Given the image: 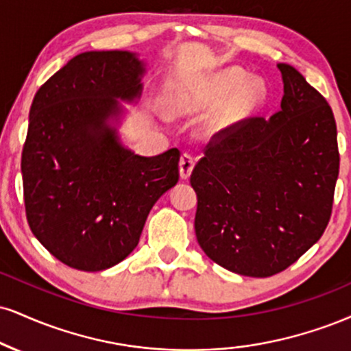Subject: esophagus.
Returning <instances> with one entry per match:
<instances>
[{"instance_id": "esophagus-1", "label": "esophagus", "mask_w": 351, "mask_h": 351, "mask_svg": "<svg viewBox=\"0 0 351 351\" xmlns=\"http://www.w3.org/2000/svg\"><path fill=\"white\" fill-rule=\"evenodd\" d=\"M193 168H194V158L191 157V155H189V154L181 155V158H180V175H181V178H183V180L189 178Z\"/></svg>"}]
</instances>
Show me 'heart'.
Here are the masks:
<instances>
[{
    "mask_svg": "<svg viewBox=\"0 0 351 351\" xmlns=\"http://www.w3.org/2000/svg\"><path fill=\"white\" fill-rule=\"evenodd\" d=\"M234 95L219 117L217 125L223 128L230 122H235L240 117L248 116L255 111L265 101L267 96V88L260 80H252L248 82V75L240 69H227L221 73L214 75L208 83L196 90L189 91L188 95L181 96L176 104L178 112H193L206 109L213 104L221 103L226 98Z\"/></svg>",
    "mask_w": 351,
    "mask_h": 351,
    "instance_id": "obj_1",
    "label": "heart"
}]
</instances>
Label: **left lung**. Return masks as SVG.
Returning <instances> with one entry per match:
<instances>
[{
    "label": "left lung",
    "instance_id": "8db88e82",
    "mask_svg": "<svg viewBox=\"0 0 351 351\" xmlns=\"http://www.w3.org/2000/svg\"><path fill=\"white\" fill-rule=\"evenodd\" d=\"M278 69L281 111L219 130L191 173L201 248L222 268L252 278L285 271L322 237L340 168L327 99L296 69Z\"/></svg>",
    "mask_w": 351,
    "mask_h": 351
}]
</instances>
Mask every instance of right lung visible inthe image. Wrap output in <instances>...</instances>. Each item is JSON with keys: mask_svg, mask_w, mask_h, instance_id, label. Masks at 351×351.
I'll use <instances>...</instances> for the list:
<instances>
[{"mask_svg": "<svg viewBox=\"0 0 351 351\" xmlns=\"http://www.w3.org/2000/svg\"><path fill=\"white\" fill-rule=\"evenodd\" d=\"M142 63L122 50L73 57L36 93L21 157L27 223L66 267L101 271L137 247L147 216L180 180V150L141 157L106 119L141 93Z\"/></svg>", "mask_w": 351, "mask_h": 351, "instance_id": "obj_1", "label": "right lung"}]
</instances>
